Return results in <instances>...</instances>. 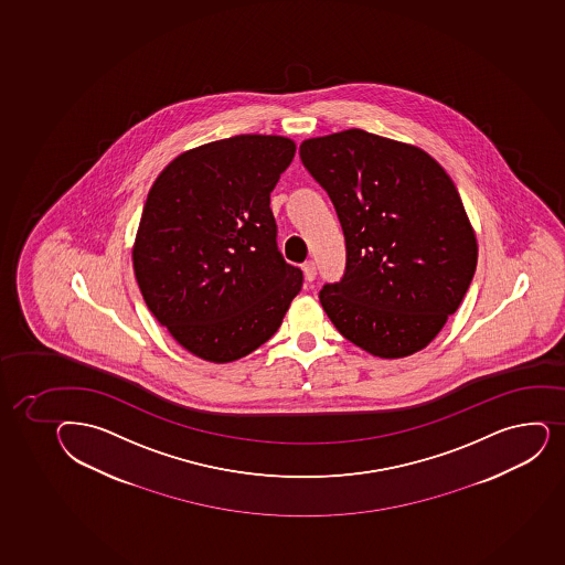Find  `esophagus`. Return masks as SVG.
<instances>
[{"label":"esophagus","instance_id":"1","mask_svg":"<svg viewBox=\"0 0 565 565\" xmlns=\"http://www.w3.org/2000/svg\"><path fill=\"white\" fill-rule=\"evenodd\" d=\"M303 278L306 281H313L315 276H317V267H315L313 262H306L302 265Z\"/></svg>","mask_w":565,"mask_h":565}]
</instances>
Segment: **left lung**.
<instances>
[{"instance_id":"8db88e82","label":"left lung","mask_w":565,"mask_h":565,"mask_svg":"<svg viewBox=\"0 0 565 565\" xmlns=\"http://www.w3.org/2000/svg\"><path fill=\"white\" fill-rule=\"evenodd\" d=\"M300 159L347 243L343 278L319 292L333 327L385 360L428 347L477 270V235L450 175L417 146L363 129L303 140Z\"/></svg>"}]
</instances>
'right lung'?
<instances>
[{
  "mask_svg": "<svg viewBox=\"0 0 565 565\" xmlns=\"http://www.w3.org/2000/svg\"><path fill=\"white\" fill-rule=\"evenodd\" d=\"M295 151L279 135L215 140L183 151L148 192L135 278L153 317L200 360L230 363L259 349L302 289L270 211Z\"/></svg>",
  "mask_w": 565,
  "mask_h": 565,
  "instance_id": "1",
  "label": "right lung"
}]
</instances>
